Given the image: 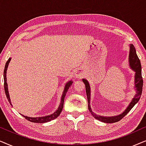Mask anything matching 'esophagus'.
I'll return each instance as SVG.
<instances>
[{
	"label": "esophagus",
	"instance_id": "esophagus-1",
	"mask_svg": "<svg viewBox=\"0 0 146 146\" xmlns=\"http://www.w3.org/2000/svg\"><path fill=\"white\" fill-rule=\"evenodd\" d=\"M83 76V72L81 71V70L80 69H78L77 71L75 72V77H77V78H82Z\"/></svg>",
	"mask_w": 146,
	"mask_h": 146
}]
</instances>
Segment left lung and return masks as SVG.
Wrapping results in <instances>:
<instances>
[{
  "mask_svg": "<svg viewBox=\"0 0 146 146\" xmlns=\"http://www.w3.org/2000/svg\"><path fill=\"white\" fill-rule=\"evenodd\" d=\"M129 66L130 69L135 72V76H134V88L136 91L135 96L132 99L131 102L128 105L127 108L122 112L121 114H119L118 115L111 116V117H107V116L100 115L98 114L95 113L91 110V87L89 85V81L85 79H83L82 81L84 83L85 85V90H86V94L87 98V102H88V109L89 111L91 112V115L93 117L96 118V119L100 120V121L104 122V123H112L115 122L119 121L121 120L126 114L128 113V112L133 108V107L138 102V101L140 99L142 93L143 89V79L141 76V63L139 61L138 57H137L136 50L134 47V46L132 44H129Z\"/></svg>",
  "mask_w": 146,
  "mask_h": 146,
  "instance_id": "8db88e82",
  "label": "left lung"
}]
</instances>
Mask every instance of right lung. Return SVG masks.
Returning <instances> with one entry per match:
<instances>
[{
    "label": "right lung",
    "instance_id": "1",
    "mask_svg": "<svg viewBox=\"0 0 146 146\" xmlns=\"http://www.w3.org/2000/svg\"><path fill=\"white\" fill-rule=\"evenodd\" d=\"M11 58H9V60L7 61V63L5 64V69H4V87H5V94L6 96L9 100V102L10 103V104L13 106L12 104H11V99H10V96H9V89H8V84L7 83V68L9 67V64L11 61ZM73 81H69L68 82H67L65 87H64V90L63 92V94H62L61 98V103H60L59 106L58 107V109L55 111L53 113L50 114L49 115H46V116H42V117H28V116H25L22 115L23 117H24L25 119L29 120L31 122H34V123H46V122H48L51 120H53L57 118L58 116L60 115L61 112L62 111V110H63V104H64V100H65V97L66 96V93H67L68 89L70 87V86L73 84Z\"/></svg>",
    "mask_w": 146,
    "mask_h": 146
}]
</instances>
